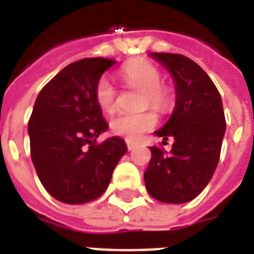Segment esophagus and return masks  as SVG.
Returning a JSON list of instances; mask_svg holds the SVG:
<instances>
[{
	"label": "esophagus",
	"mask_w": 254,
	"mask_h": 254,
	"mask_svg": "<svg viewBox=\"0 0 254 254\" xmlns=\"http://www.w3.org/2000/svg\"><path fill=\"white\" fill-rule=\"evenodd\" d=\"M127 147L129 151H132V149H134L136 147H137V144L136 143H133V141H127Z\"/></svg>",
	"instance_id": "34e87169"
}]
</instances>
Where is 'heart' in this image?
I'll use <instances>...</instances> for the list:
<instances>
[{
	"label": "heart",
	"mask_w": 254,
	"mask_h": 254,
	"mask_svg": "<svg viewBox=\"0 0 254 254\" xmlns=\"http://www.w3.org/2000/svg\"><path fill=\"white\" fill-rule=\"evenodd\" d=\"M121 78L130 87L144 91L143 106L154 107L156 110L165 111L171 105V95L169 89L162 84L163 74L154 64L148 61H134L120 69ZM117 88L107 77H100L96 81L94 96L96 105L103 111H111L116 107ZM158 124V117L154 111L144 113H118L111 118V132L127 138L137 140L144 133L154 129Z\"/></svg>",
	"instance_id": "obj_1"
}]
</instances>
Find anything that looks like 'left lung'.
<instances>
[{"label":"left lung","instance_id":"1","mask_svg":"<svg viewBox=\"0 0 254 254\" xmlns=\"http://www.w3.org/2000/svg\"><path fill=\"white\" fill-rule=\"evenodd\" d=\"M176 80V109L156 136L174 138L170 152L151 147L144 173L145 188L155 200L182 204L207 187L218 166L226 130L222 98L216 85L193 60L182 54L152 53ZM166 141H162L165 144Z\"/></svg>","mask_w":254,"mask_h":254}]
</instances>
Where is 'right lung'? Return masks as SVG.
Instances as JSON below:
<instances>
[{"mask_svg": "<svg viewBox=\"0 0 254 254\" xmlns=\"http://www.w3.org/2000/svg\"><path fill=\"white\" fill-rule=\"evenodd\" d=\"M116 64L95 57L69 64L42 88L28 121L31 159L56 200L84 204L100 197L127 152L120 137L96 138L107 122L96 105V81Z\"/></svg>", "mask_w": 254, "mask_h": 254, "instance_id": "obj_1", "label": "right lung"}]
</instances>
